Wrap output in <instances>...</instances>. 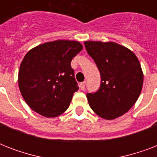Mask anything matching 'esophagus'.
Instances as JSON below:
<instances>
[{
    "instance_id": "esophagus-1",
    "label": "esophagus",
    "mask_w": 157,
    "mask_h": 157,
    "mask_svg": "<svg viewBox=\"0 0 157 157\" xmlns=\"http://www.w3.org/2000/svg\"><path fill=\"white\" fill-rule=\"evenodd\" d=\"M86 81H83V82L80 83V88H81V90H85V87H86Z\"/></svg>"
}]
</instances>
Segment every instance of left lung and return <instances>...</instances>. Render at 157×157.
I'll return each instance as SVG.
<instances>
[{
	"label": "left lung",
	"mask_w": 157,
	"mask_h": 157,
	"mask_svg": "<svg viewBox=\"0 0 157 157\" xmlns=\"http://www.w3.org/2000/svg\"><path fill=\"white\" fill-rule=\"evenodd\" d=\"M86 51L100 72L101 85L86 97L91 109L100 117L113 120L124 115L138 100L144 73L136 55L115 42L85 41Z\"/></svg>",
	"instance_id": "8db88e82"
}]
</instances>
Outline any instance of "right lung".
<instances>
[{"instance_id": "add662e5", "label": "right lung", "mask_w": 157, "mask_h": 157, "mask_svg": "<svg viewBox=\"0 0 157 157\" xmlns=\"http://www.w3.org/2000/svg\"><path fill=\"white\" fill-rule=\"evenodd\" d=\"M82 49L78 41L59 40L37 45L26 54L18 71V86L34 112L56 117L68 108L79 89L71 62Z\"/></svg>"}]
</instances>
